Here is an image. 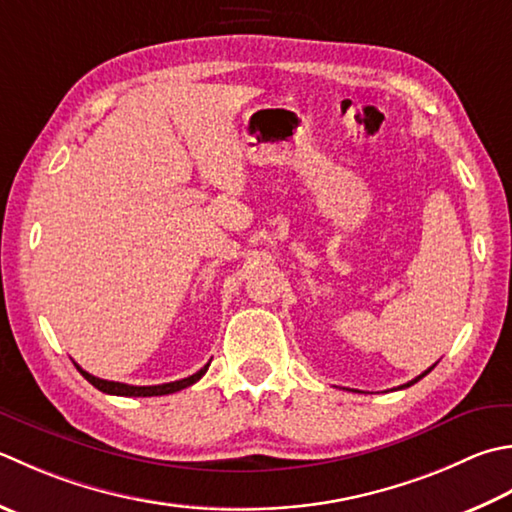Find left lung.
Listing matches in <instances>:
<instances>
[{
    "instance_id": "left-lung-1",
    "label": "left lung",
    "mask_w": 512,
    "mask_h": 512,
    "mask_svg": "<svg viewBox=\"0 0 512 512\" xmlns=\"http://www.w3.org/2000/svg\"><path fill=\"white\" fill-rule=\"evenodd\" d=\"M433 368H435V364H433V366H430L428 370H424V373H422V375H419V377H415V379H413V382H408V384H404L402 388H408V386H413L415 382H419V379H422V377H426V375H428V373H430V370H433Z\"/></svg>"
}]
</instances>
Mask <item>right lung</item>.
<instances>
[{"label": "right lung", "instance_id": "1", "mask_svg": "<svg viewBox=\"0 0 512 512\" xmlns=\"http://www.w3.org/2000/svg\"><path fill=\"white\" fill-rule=\"evenodd\" d=\"M77 366V364H75ZM210 364H206L202 370H197L195 375H190L186 379H177V382H170V384H159V386H130V384H122V382H108V379H99L95 375L86 373L84 368L77 370L84 375L86 382L93 384L97 390H102V393L108 395H122V397H157V395H170V393H177V390H182L186 386H193L195 382L204 377V373L208 370Z\"/></svg>", "mask_w": 512, "mask_h": 512}]
</instances>
